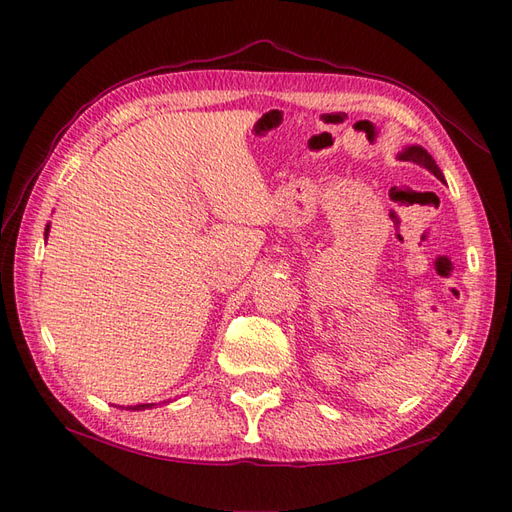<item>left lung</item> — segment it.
<instances>
[{"label":"left lung","instance_id":"obj_1","mask_svg":"<svg viewBox=\"0 0 512 512\" xmlns=\"http://www.w3.org/2000/svg\"><path fill=\"white\" fill-rule=\"evenodd\" d=\"M398 160H407V162H413V165H420V167H424L427 171H431L433 176H436L440 182H444V173L440 171V167L436 165V160L431 158V154L424 147H420V145H409V147H405L400 151V154L396 156ZM447 184V182H444Z\"/></svg>","mask_w":512,"mask_h":512}]
</instances>
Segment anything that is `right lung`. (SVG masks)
<instances>
[{
    "mask_svg": "<svg viewBox=\"0 0 512 512\" xmlns=\"http://www.w3.org/2000/svg\"><path fill=\"white\" fill-rule=\"evenodd\" d=\"M48 233H50V224L46 226V237H48ZM151 407H154V402H151V405H149V402H145V405H127V407H118V409H132V411H145V409H151Z\"/></svg>",
    "mask_w": 512,
    "mask_h": 512,
    "instance_id": "1",
    "label": "right lung"
}]
</instances>
